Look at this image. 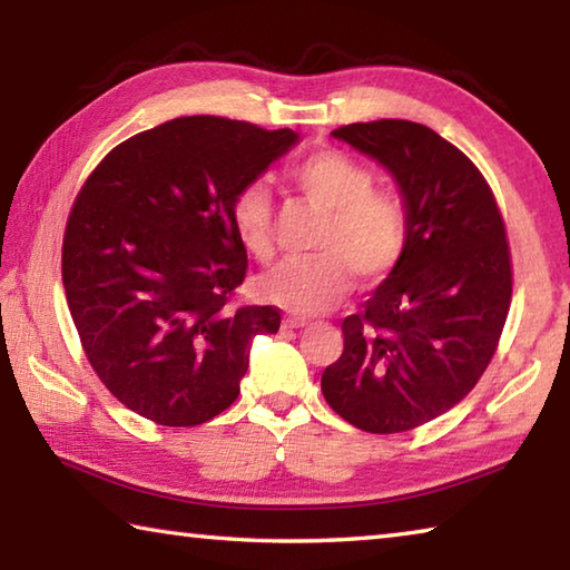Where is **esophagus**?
I'll return each mask as SVG.
<instances>
[{
  "instance_id": "obj_1",
  "label": "esophagus",
  "mask_w": 570,
  "mask_h": 570,
  "mask_svg": "<svg viewBox=\"0 0 570 570\" xmlns=\"http://www.w3.org/2000/svg\"><path fill=\"white\" fill-rule=\"evenodd\" d=\"M308 322L302 320V316H288V320H284V330H298V326H306Z\"/></svg>"
}]
</instances>
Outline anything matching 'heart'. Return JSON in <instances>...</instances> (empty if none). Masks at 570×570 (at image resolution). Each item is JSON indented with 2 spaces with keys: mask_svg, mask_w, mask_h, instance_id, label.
Returning <instances> with one entry per match:
<instances>
[{
  "mask_svg": "<svg viewBox=\"0 0 570 570\" xmlns=\"http://www.w3.org/2000/svg\"><path fill=\"white\" fill-rule=\"evenodd\" d=\"M286 183L306 204L322 210L312 248L258 282L268 302L296 314H314L360 284H377L407 248V208L390 188L372 186V170L342 150L308 153L286 168ZM230 226L238 244L258 262L274 256V204L262 183L244 186L230 204Z\"/></svg>",
  "mask_w": 570,
  "mask_h": 570,
  "instance_id": "b5f03b06",
  "label": "heart"
}]
</instances>
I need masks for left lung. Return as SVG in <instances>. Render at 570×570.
<instances>
[{"label": "left lung", "mask_w": 570, "mask_h": 570, "mask_svg": "<svg viewBox=\"0 0 570 570\" xmlns=\"http://www.w3.org/2000/svg\"><path fill=\"white\" fill-rule=\"evenodd\" d=\"M332 135L392 173L410 230L400 264L342 322L344 352L322 392L354 428L394 435L455 407L493 360L513 296L505 224L475 163L428 125Z\"/></svg>", "instance_id": "8db88e82"}]
</instances>
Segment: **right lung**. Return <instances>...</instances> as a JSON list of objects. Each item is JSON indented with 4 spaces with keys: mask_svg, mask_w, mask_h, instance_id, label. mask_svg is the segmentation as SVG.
<instances>
[{
    "mask_svg": "<svg viewBox=\"0 0 570 570\" xmlns=\"http://www.w3.org/2000/svg\"><path fill=\"white\" fill-rule=\"evenodd\" d=\"M288 128L190 115L105 156L75 198L62 284L100 382L163 428L228 410L250 340L276 334V306H234L248 258L230 226L236 193L294 146Z\"/></svg>",
    "mask_w": 570,
    "mask_h": 570,
    "instance_id": "1",
    "label": "right lung"
}]
</instances>
